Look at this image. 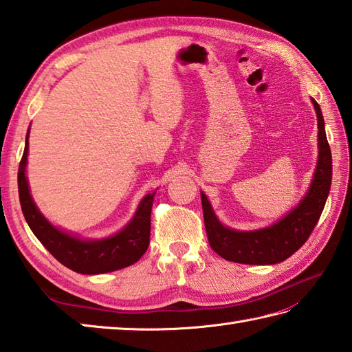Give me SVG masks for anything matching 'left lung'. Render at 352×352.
<instances>
[{
	"label": "left lung",
	"instance_id": "left-lung-1",
	"mask_svg": "<svg viewBox=\"0 0 352 352\" xmlns=\"http://www.w3.org/2000/svg\"><path fill=\"white\" fill-rule=\"evenodd\" d=\"M311 102L318 116V164L307 193L294 210L271 227L237 231L222 226L207 197L201 193L208 243L222 258L243 265H275L300 250L311 234L325 207L333 175L331 149L325 136L322 111L313 98Z\"/></svg>",
	"mask_w": 352,
	"mask_h": 352
}]
</instances>
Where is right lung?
I'll list each match as a JSON object with an SVG mask.
<instances>
[{"mask_svg": "<svg viewBox=\"0 0 352 352\" xmlns=\"http://www.w3.org/2000/svg\"><path fill=\"white\" fill-rule=\"evenodd\" d=\"M28 154V133L25 138L24 154L18 170V190L24 218L34 236L47 248L52 257L62 265L78 274H104L130 266L144 256L149 245L151 231V208L154 193L140 201L136 214L122 231L101 241H83L56 228L43 218L30 195L25 177Z\"/></svg>", "mask_w": 352, "mask_h": 352, "instance_id": "1", "label": "right lung"}]
</instances>
